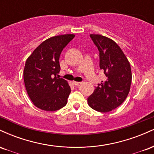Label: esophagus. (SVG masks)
Returning <instances> with one entry per match:
<instances>
[{
	"mask_svg": "<svg viewBox=\"0 0 154 154\" xmlns=\"http://www.w3.org/2000/svg\"><path fill=\"white\" fill-rule=\"evenodd\" d=\"M74 85L76 86H79L80 85L82 84V82H74Z\"/></svg>",
	"mask_w": 154,
	"mask_h": 154,
	"instance_id": "obj_1",
	"label": "esophagus"
}]
</instances>
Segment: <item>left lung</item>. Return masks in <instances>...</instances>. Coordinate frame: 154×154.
Returning a JSON list of instances; mask_svg holds the SVG:
<instances>
[{
	"mask_svg": "<svg viewBox=\"0 0 154 154\" xmlns=\"http://www.w3.org/2000/svg\"><path fill=\"white\" fill-rule=\"evenodd\" d=\"M99 51L100 69L106 77L88 98L90 107L109 112L125 101L130 90L131 67L123 51L114 40L100 35H90Z\"/></svg>",
	"mask_w": 154,
	"mask_h": 154,
	"instance_id": "left-lung-1",
	"label": "left lung"
}]
</instances>
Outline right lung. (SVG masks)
<instances>
[{
  "label": "right lung",
  "mask_w": 154,
  "mask_h": 154,
  "mask_svg": "<svg viewBox=\"0 0 154 154\" xmlns=\"http://www.w3.org/2000/svg\"><path fill=\"white\" fill-rule=\"evenodd\" d=\"M75 38L68 34L47 39L26 59L24 69L25 88L35 106L54 111L66 105L71 88L64 79L57 77L61 51Z\"/></svg>",
  "instance_id": "obj_1"
}]
</instances>
